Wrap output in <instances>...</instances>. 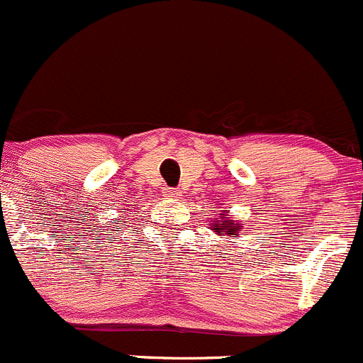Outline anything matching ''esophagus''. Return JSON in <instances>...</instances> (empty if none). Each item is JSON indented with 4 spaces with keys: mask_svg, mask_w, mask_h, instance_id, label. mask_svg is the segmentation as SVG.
I'll return each mask as SVG.
<instances>
[{
    "mask_svg": "<svg viewBox=\"0 0 363 363\" xmlns=\"http://www.w3.org/2000/svg\"><path fill=\"white\" fill-rule=\"evenodd\" d=\"M162 194H164V197H166V199H177V197L180 196V190L173 189V186H166V189L162 190Z\"/></svg>",
    "mask_w": 363,
    "mask_h": 363,
    "instance_id": "esophagus-1",
    "label": "esophagus"
}]
</instances>
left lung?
<instances>
[{
	"mask_svg": "<svg viewBox=\"0 0 363 363\" xmlns=\"http://www.w3.org/2000/svg\"><path fill=\"white\" fill-rule=\"evenodd\" d=\"M223 218H227V216H223ZM213 233H220V230H223V233H227L229 236L236 238L239 229H241V225H236L234 222H230V220H225V222H218V223H213Z\"/></svg>",
	"mask_w": 363,
	"mask_h": 363,
	"instance_id": "8db88e82",
	"label": "left lung"
}]
</instances>
